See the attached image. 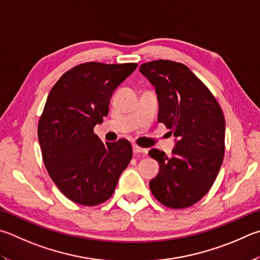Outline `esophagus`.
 Returning a JSON list of instances; mask_svg holds the SVG:
<instances>
[{
    "label": "esophagus",
    "instance_id": "esophagus-1",
    "mask_svg": "<svg viewBox=\"0 0 260 260\" xmlns=\"http://www.w3.org/2000/svg\"><path fill=\"white\" fill-rule=\"evenodd\" d=\"M133 151H134V153H141V152L146 153V152H148V149L141 148V146H139V145L133 144Z\"/></svg>",
    "mask_w": 260,
    "mask_h": 260
}]
</instances>
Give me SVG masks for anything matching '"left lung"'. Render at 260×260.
I'll return each instance as SVG.
<instances>
[{"label": "left lung", "mask_w": 260, "mask_h": 260, "mask_svg": "<svg viewBox=\"0 0 260 260\" xmlns=\"http://www.w3.org/2000/svg\"><path fill=\"white\" fill-rule=\"evenodd\" d=\"M140 72L155 87L158 121L177 139L172 157L158 149L150 150V157L159 162L150 190L168 208H187L208 193L223 164V110L209 88L185 64L154 60L141 64Z\"/></svg>", "instance_id": "8db88e82"}]
</instances>
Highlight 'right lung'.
<instances>
[{"label": "right lung", "instance_id": "obj_1", "mask_svg": "<svg viewBox=\"0 0 260 260\" xmlns=\"http://www.w3.org/2000/svg\"><path fill=\"white\" fill-rule=\"evenodd\" d=\"M138 63L85 62L66 72L49 93L39 120L42 157L63 196L92 207L114 193L133 154L129 141L103 143L94 126L109 114L112 93Z\"/></svg>", "mask_w": 260, "mask_h": 260}]
</instances>
